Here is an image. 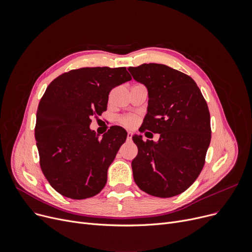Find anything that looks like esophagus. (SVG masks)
Returning <instances> with one entry per match:
<instances>
[{
	"label": "esophagus",
	"instance_id": "34e87169",
	"mask_svg": "<svg viewBox=\"0 0 252 252\" xmlns=\"http://www.w3.org/2000/svg\"><path fill=\"white\" fill-rule=\"evenodd\" d=\"M131 136H133V133H131L130 130L127 131V140H130V139H131Z\"/></svg>",
	"mask_w": 252,
	"mask_h": 252
}]
</instances>
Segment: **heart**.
<instances>
[{
    "label": "heart",
    "instance_id": "obj_1",
    "mask_svg": "<svg viewBox=\"0 0 252 252\" xmlns=\"http://www.w3.org/2000/svg\"><path fill=\"white\" fill-rule=\"evenodd\" d=\"M118 123L123 125L124 126L130 127L133 126L136 124V117L134 115H123L121 117H118Z\"/></svg>",
    "mask_w": 252,
    "mask_h": 252
}]
</instances>
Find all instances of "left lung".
<instances>
[{
	"instance_id": "left-lung-1",
	"label": "left lung",
	"mask_w": 252,
	"mask_h": 252,
	"mask_svg": "<svg viewBox=\"0 0 252 252\" xmlns=\"http://www.w3.org/2000/svg\"><path fill=\"white\" fill-rule=\"evenodd\" d=\"M128 71L148 90V112L142 133L159 134L158 142L135 135L138 155L134 180L149 195L167 198L186 191L205 163L211 139L207 103L193 78L163 64L149 63Z\"/></svg>"
}]
</instances>
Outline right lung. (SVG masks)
I'll list each match as a JSON object with an SVG mask.
<instances>
[{"label":"right lung","mask_w":252,"mask_h":252,"mask_svg":"<svg viewBox=\"0 0 252 252\" xmlns=\"http://www.w3.org/2000/svg\"><path fill=\"white\" fill-rule=\"evenodd\" d=\"M130 79L126 67H84L48 86L37 106L34 137L43 174L61 195L86 199L105 187L127 134L115 126L99 139L90 128L91 118L107 109L113 88Z\"/></svg>","instance_id":"add662e5"}]
</instances>
